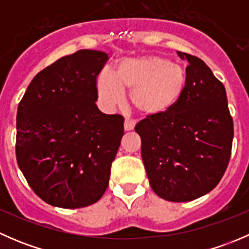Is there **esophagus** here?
<instances>
[{"mask_svg": "<svg viewBox=\"0 0 249 249\" xmlns=\"http://www.w3.org/2000/svg\"><path fill=\"white\" fill-rule=\"evenodd\" d=\"M135 125H136V122H135L134 119H130V118H126V119H125L124 127H125V130H126V131H130V130L134 129Z\"/></svg>", "mask_w": 249, "mask_h": 249, "instance_id": "34e87169", "label": "esophagus"}]
</instances>
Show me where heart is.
Listing matches in <instances>:
<instances>
[{"instance_id": "heart-1", "label": "heart", "mask_w": 249, "mask_h": 249, "mask_svg": "<svg viewBox=\"0 0 249 249\" xmlns=\"http://www.w3.org/2000/svg\"><path fill=\"white\" fill-rule=\"evenodd\" d=\"M184 69L179 64L158 55L123 57L114 73L102 71L96 87L101 101L113 107L124 101V90L142 114L157 115L167 112L179 100L185 87Z\"/></svg>"}]
</instances>
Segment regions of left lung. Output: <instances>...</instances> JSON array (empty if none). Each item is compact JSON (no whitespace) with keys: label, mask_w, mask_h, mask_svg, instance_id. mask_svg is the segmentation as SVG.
<instances>
[{"label":"left lung","mask_w":249,"mask_h":249,"mask_svg":"<svg viewBox=\"0 0 249 249\" xmlns=\"http://www.w3.org/2000/svg\"><path fill=\"white\" fill-rule=\"evenodd\" d=\"M179 100L167 112L137 123L141 153L152 189L161 199L185 202L214 189L231 157L233 123L227 91L210 67L194 55Z\"/></svg>","instance_id":"obj_1"}]
</instances>
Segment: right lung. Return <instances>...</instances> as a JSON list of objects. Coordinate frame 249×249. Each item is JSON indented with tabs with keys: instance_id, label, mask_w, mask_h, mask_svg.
I'll return each instance as SVG.
<instances>
[{
	"instance_id": "1",
	"label": "right lung",
	"mask_w": 249,
	"mask_h": 249,
	"mask_svg": "<svg viewBox=\"0 0 249 249\" xmlns=\"http://www.w3.org/2000/svg\"><path fill=\"white\" fill-rule=\"evenodd\" d=\"M108 60L82 49L35 76L17 113V161L37 196L61 208L97 202L124 135V118L97 108L96 80Z\"/></svg>"
}]
</instances>
